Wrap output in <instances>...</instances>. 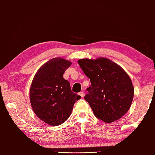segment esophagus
I'll use <instances>...</instances> for the list:
<instances>
[{
    "label": "esophagus",
    "mask_w": 155,
    "mask_h": 155,
    "mask_svg": "<svg viewBox=\"0 0 155 155\" xmlns=\"http://www.w3.org/2000/svg\"><path fill=\"white\" fill-rule=\"evenodd\" d=\"M78 94L80 95L81 98L84 97V92H83V91H81V92H79V93H78Z\"/></svg>",
    "instance_id": "34e87169"
}]
</instances>
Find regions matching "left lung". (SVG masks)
I'll list each match as a JSON object with an SVG mask.
<instances>
[{"label": "left lung", "mask_w": 155, "mask_h": 155, "mask_svg": "<svg viewBox=\"0 0 155 155\" xmlns=\"http://www.w3.org/2000/svg\"><path fill=\"white\" fill-rule=\"evenodd\" d=\"M91 82L84 99L94 115L105 123L120 119L130 109L134 89L129 75L121 67L104 57L78 61Z\"/></svg>", "instance_id": "8db88e82"}]
</instances>
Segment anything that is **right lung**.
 Returning <instances> with one entry per match:
<instances>
[{
    "mask_svg": "<svg viewBox=\"0 0 155 155\" xmlns=\"http://www.w3.org/2000/svg\"><path fill=\"white\" fill-rule=\"evenodd\" d=\"M71 62L53 58L40 67L32 80L30 101L38 117L48 125L57 126L67 121L73 107L81 96L73 92L68 80L63 78Z\"/></svg>",
    "mask_w": 155,
    "mask_h": 155,
    "instance_id": "add662e5",
    "label": "right lung"
}]
</instances>
